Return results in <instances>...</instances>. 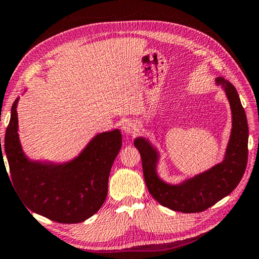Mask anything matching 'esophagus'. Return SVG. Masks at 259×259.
<instances>
[{"label": "esophagus", "mask_w": 259, "mask_h": 259, "mask_svg": "<svg viewBox=\"0 0 259 259\" xmlns=\"http://www.w3.org/2000/svg\"><path fill=\"white\" fill-rule=\"evenodd\" d=\"M122 131L126 134H136L139 131V125L134 120H126L122 123Z\"/></svg>", "instance_id": "obj_1"}]
</instances>
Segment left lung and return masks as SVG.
Returning a JSON list of instances; mask_svg holds the SVG:
<instances>
[{"instance_id":"left-lung-1","label":"left lung","mask_w":259,"mask_h":259,"mask_svg":"<svg viewBox=\"0 0 259 259\" xmlns=\"http://www.w3.org/2000/svg\"><path fill=\"white\" fill-rule=\"evenodd\" d=\"M216 84L227 93L232 112V131L226 157L211 169L179 186L161 181L156 175L157 153L144 138L134 140L141 155L142 170L148 192L161 205L181 212H201L229 195L241 181L248 163L249 127L235 86L219 77Z\"/></svg>"}]
</instances>
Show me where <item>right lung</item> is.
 Returning <instances> with one entry per match:
<instances>
[{"mask_svg": "<svg viewBox=\"0 0 259 259\" xmlns=\"http://www.w3.org/2000/svg\"><path fill=\"white\" fill-rule=\"evenodd\" d=\"M16 106L17 99L11 106L3 148L0 139V164L7 155L11 182L23 203L58 223H79L95 215L106 200L108 176L121 148L120 131L98 134L71 162H31L18 140Z\"/></svg>", "mask_w": 259, "mask_h": 259, "instance_id": "add662e5", "label": "right lung"}]
</instances>
